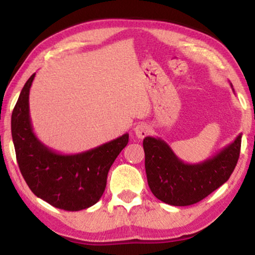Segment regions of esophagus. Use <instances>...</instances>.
<instances>
[{
  "mask_svg": "<svg viewBox=\"0 0 255 255\" xmlns=\"http://www.w3.org/2000/svg\"><path fill=\"white\" fill-rule=\"evenodd\" d=\"M149 128L147 127V125L146 124H138L137 127L134 128V134H135V137H137L138 139H142V138H145L146 135H147L148 133H149Z\"/></svg>",
  "mask_w": 255,
  "mask_h": 255,
  "instance_id": "esophagus-1",
  "label": "esophagus"
}]
</instances>
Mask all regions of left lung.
<instances>
[{"label":"left lung","instance_id":"1","mask_svg":"<svg viewBox=\"0 0 255 255\" xmlns=\"http://www.w3.org/2000/svg\"><path fill=\"white\" fill-rule=\"evenodd\" d=\"M142 146L153 195L163 203L186 207L202 201L229 180L239 159L242 133L216 155L194 165L177 158L160 138L145 137Z\"/></svg>","mask_w":255,"mask_h":255}]
</instances>
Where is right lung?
Segmentation results:
<instances>
[{
	"label": "right lung",
	"mask_w": 255,
	"mask_h": 255,
	"mask_svg": "<svg viewBox=\"0 0 255 255\" xmlns=\"http://www.w3.org/2000/svg\"><path fill=\"white\" fill-rule=\"evenodd\" d=\"M36 73L19 94L11 116V134L19 170L31 191L55 208L79 211L99 202L111 165L128 145V134L78 154H60L33 133L29 94Z\"/></svg>",
	"instance_id": "1"
}]
</instances>
